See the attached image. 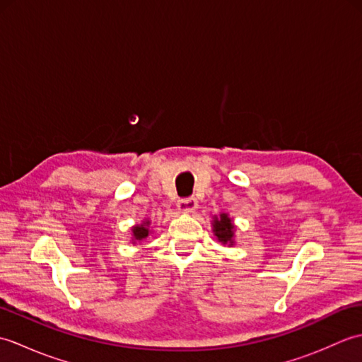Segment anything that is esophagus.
Wrapping results in <instances>:
<instances>
[{
  "label": "esophagus",
  "mask_w": 362,
  "mask_h": 362,
  "mask_svg": "<svg viewBox=\"0 0 362 362\" xmlns=\"http://www.w3.org/2000/svg\"><path fill=\"white\" fill-rule=\"evenodd\" d=\"M177 209L182 213H191L197 209V201L194 197H187V199H180L177 202Z\"/></svg>",
  "instance_id": "obj_1"
}]
</instances>
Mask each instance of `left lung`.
<instances>
[{
  "mask_svg": "<svg viewBox=\"0 0 362 362\" xmlns=\"http://www.w3.org/2000/svg\"><path fill=\"white\" fill-rule=\"evenodd\" d=\"M213 233L218 238V241L224 245H230V247H232L235 244V226L227 213H222L219 214V218L213 219Z\"/></svg>",
  "mask_w": 362,
  "mask_h": 362,
  "instance_id": "1",
  "label": "left lung"
}]
</instances>
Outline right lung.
<instances>
[{"label": "right lung", "mask_w": 362, "mask_h": 362, "mask_svg": "<svg viewBox=\"0 0 362 362\" xmlns=\"http://www.w3.org/2000/svg\"><path fill=\"white\" fill-rule=\"evenodd\" d=\"M149 221H144L141 226H135L132 227V235H134V241H143L149 236Z\"/></svg>", "instance_id": "obj_1"}]
</instances>
